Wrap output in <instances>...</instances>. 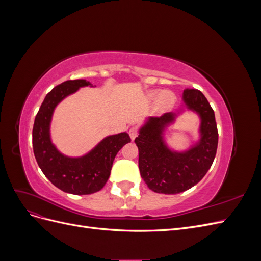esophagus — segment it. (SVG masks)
<instances>
[{
    "label": "esophagus",
    "mask_w": 261,
    "mask_h": 261,
    "mask_svg": "<svg viewBox=\"0 0 261 261\" xmlns=\"http://www.w3.org/2000/svg\"><path fill=\"white\" fill-rule=\"evenodd\" d=\"M128 134H129V136H130V138H132V140L135 139V138L137 137V135H138V129H137L136 126H133V127H130Z\"/></svg>",
    "instance_id": "esophagus-1"
}]
</instances>
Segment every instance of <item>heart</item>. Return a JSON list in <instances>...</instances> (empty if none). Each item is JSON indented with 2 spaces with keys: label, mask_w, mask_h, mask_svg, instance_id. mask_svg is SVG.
Returning <instances> with one entry per match:
<instances>
[{
  "label": "heart",
  "mask_w": 261,
  "mask_h": 261,
  "mask_svg": "<svg viewBox=\"0 0 261 261\" xmlns=\"http://www.w3.org/2000/svg\"><path fill=\"white\" fill-rule=\"evenodd\" d=\"M158 97L160 99H158V107H159L161 110L167 109L170 106L173 105V102L175 100L174 94H173L171 91H163L160 92L158 90L151 91L149 93V98L151 100H155Z\"/></svg>",
  "instance_id": "obj_1"
}]
</instances>
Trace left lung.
I'll list each match as a JSON object with an SVG mask.
<instances>
[{
  "instance_id": "obj_1",
  "label": "left lung",
  "mask_w": 261,
  "mask_h": 261,
  "mask_svg": "<svg viewBox=\"0 0 261 261\" xmlns=\"http://www.w3.org/2000/svg\"><path fill=\"white\" fill-rule=\"evenodd\" d=\"M183 107L200 118L199 139L184 151L172 150L164 140V132L184 111L149 117L139 128L135 143L139 151L140 175L148 187L159 194H179L195 186L206 175L215 160L218 147V129L215 112L203 93L185 89Z\"/></svg>"
}]
</instances>
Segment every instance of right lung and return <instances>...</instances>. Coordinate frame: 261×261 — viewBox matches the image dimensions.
<instances>
[{"label": "right lung", "instance_id": "1", "mask_svg": "<svg viewBox=\"0 0 261 261\" xmlns=\"http://www.w3.org/2000/svg\"><path fill=\"white\" fill-rule=\"evenodd\" d=\"M92 85L85 80L66 81L46 94L35 118L33 147L39 168L61 191L74 195H89L103 188L111 173L114 158L122 147L130 143L126 132L102 139L88 153L67 156L51 140L50 125L54 109L69 94Z\"/></svg>", "mask_w": 261, "mask_h": 261}]
</instances>
